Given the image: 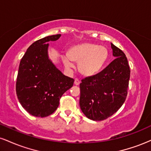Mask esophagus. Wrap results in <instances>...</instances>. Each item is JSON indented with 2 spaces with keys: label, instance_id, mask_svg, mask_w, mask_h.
Masks as SVG:
<instances>
[{
  "label": "esophagus",
  "instance_id": "obj_1",
  "mask_svg": "<svg viewBox=\"0 0 151 151\" xmlns=\"http://www.w3.org/2000/svg\"><path fill=\"white\" fill-rule=\"evenodd\" d=\"M79 84H80V81L76 78V79H74V84H75V85H79Z\"/></svg>",
  "mask_w": 151,
  "mask_h": 151
}]
</instances>
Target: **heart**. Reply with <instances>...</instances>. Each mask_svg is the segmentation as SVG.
Masks as SVG:
<instances>
[{"mask_svg": "<svg viewBox=\"0 0 151 151\" xmlns=\"http://www.w3.org/2000/svg\"><path fill=\"white\" fill-rule=\"evenodd\" d=\"M108 55V50L104 46L82 43L72 47L68 55L62 57V61L67 68H72L73 62H77L80 73L86 77H91L101 70Z\"/></svg>", "mask_w": 151, "mask_h": 151, "instance_id": "1", "label": "heart"}]
</instances>
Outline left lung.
Here are the masks:
<instances>
[{"label": "left lung", "instance_id": "left-lung-1", "mask_svg": "<svg viewBox=\"0 0 151 151\" xmlns=\"http://www.w3.org/2000/svg\"><path fill=\"white\" fill-rule=\"evenodd\" d=\"M115 59L99 73L80 83V108L88 119L103 121L121 108L125 101L131 70L126 55L111 43Z\"/></svg>", "mask_w": 151, "mask_h": 151}]
</instances>
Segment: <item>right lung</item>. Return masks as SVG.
<instances>
[{"mask_svg":"<svg viewBox=\"0 0 151 151\" xmlns=\"http://www.w3.org/2000/svg\"><path fill=\"white\" fill-rule=\"evenodd\" d=\"M60 36L54 35L35 41L20 60L16 94L22 106L34 116L53 114L63 93L73 86L74 79L64 75L48 58L47 42Z\"/></svg>","mask_w":151,"mask_h":151,"instance_id":"1","label":"right lung"}]
</instances>
